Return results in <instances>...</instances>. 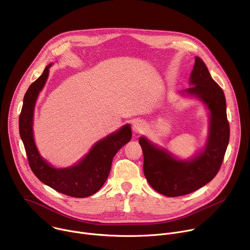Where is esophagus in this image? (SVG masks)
Segmentation results:
<instances>
[{
  "mask_svg": "<svg viewBox=\"0 0 250 250\" xmlns=\"http://www.w3.org/2000/svg\"><path fill=\"white\" fill-rule=\"evenodd\" d=\"M145 128H146V125L144 122H141V121H137V122L133 123V125H132V130L136 134L141 133L145 130Z\"/></svg>",
  "mask_w": 250,
  "mask_h": 250,
  "instance_id": "esophagus-1",
  "label": "esophagus"
}]
</instances>
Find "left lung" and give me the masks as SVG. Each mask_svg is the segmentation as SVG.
<instances>
[{
	"instance_id": "left-lung-1",
	"label": "left lung",
	"mask_w": 250,
	"mask_h": 250,
	"mask_svg": "<svg viewBox=\"0 0 250 250\" xmlns=\"http://www.w3.org/2000/svg\"><path fill=\"white\" fill-rule=\"evenodd\" d=\"M190 84L192 87L184 92L202 100L210 112L209 135L205 150L191 161H179L145 137L138 141L144 152L146 180L156 192L168 197L190 194L210 182L222 166L229 140L224 91L211 78L200 57L195 59Z\"/></svg>"
}]
</instances>
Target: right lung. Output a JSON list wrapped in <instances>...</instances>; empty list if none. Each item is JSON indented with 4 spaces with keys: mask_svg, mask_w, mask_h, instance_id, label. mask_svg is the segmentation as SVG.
<instances>
[{
    "mask_svg": "<svg viewBox=\"0 0 250 250\" xmlns=\"http://www.w3.org/2000/svg\"><path fill=\"white\" fill-rule=\"evenodd\" d=\"M50 66L51 64L45 67L42 76L28 87L24 95L19 119L21 138L23 142L29 167L42 183L70 197H89L98 192L105 182L110 174L113 158L130 140L131 129L128 125H124L119 131L100 140L85 158L75 166L65 169L51 167L41 157L32 136L34 104L45 84Z\"/></svg>",
    "mask_w": 250,
    "mask_h": 250,
    "instance_id": "right-lung-1",
    "label": "right lung"
}]
</instances>
